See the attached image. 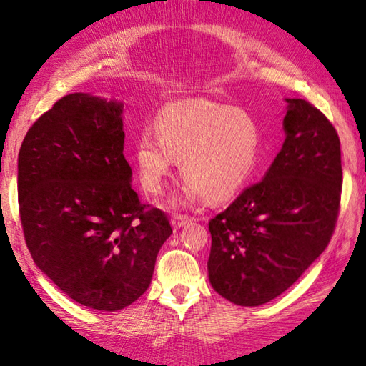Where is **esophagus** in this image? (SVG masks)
I'll return each mask as SVG.
<instances>
[{
	"label": "esophagus",
	"instance_id": "1",
	"mask_svg": "<svg viewBox=\"0 0 366 366\" xmlns=\"http://www.w3.org/2000/svg\"><path fill=\"white\" fill-rule=\"evenodd\" d=\"M189 221H190V216L187 214H174L171 218V224L174 229H181L184 224H187Z\"/></svg>",
	"mask_w": 366,
	"mask_h": 366
}]
</instances>
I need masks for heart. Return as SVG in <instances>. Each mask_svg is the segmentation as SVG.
I'll use <instances>...</instances> for the list:
<instances>
[{"mask_svg": "<svg viewBox=\"0 0 366 366\" xmlns=\"http://www.w3.org/2000/svg\"><path fill=\"white\" fill-rule=\"evenodd\" d=\"M262 154V129L244 109L209 100H185L164 107L157 132L147 127L135 142L140 181L152 194L163 190L177 159L187 179L184 195L226 202L255 174Z\"/></svg>", "mask_w": 366, "mask_h": 366, "instance_id": "1", "label": "heart"}]
</instances>
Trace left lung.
Listing matches in <instances>:
<instances>
[{"instance_id":"left-lung-1","label":"left lung","mask_w":366,"mask_h":366,"mask_svg":"<svg viewBox=\"0 0 366 366\" xmlns=\"http://www.w3.org/2000/svg\"><path fill=\"white\" fill-rule=\"evenodd\" d=\"M286 102V140L264 179L208 222L209 282L235 305L258 307L281 295L325 252L336 229L339 135L312 103Z\"/></svg>"}]
</instances>
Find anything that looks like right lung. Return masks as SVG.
Wrapping results in <instances>:
<instances>
[{"label": "right lung", "mask_w": 366, "mask_h": 366, "mask_svg": "<svg viewBox=\"0 0 366 366\" xmlns=\"http://www.w3.org/2000/svg\"><path fill=\"white\" fill-rule=\"evenodd\" d=\"M122 104L66 95L36 119L17 161L19 216L35 264L77 303L116 312L152 282L172 234L142 205L124 158Z\"/></svg>", "instance_id": "add662e5"}]
</instances>
